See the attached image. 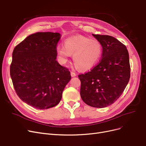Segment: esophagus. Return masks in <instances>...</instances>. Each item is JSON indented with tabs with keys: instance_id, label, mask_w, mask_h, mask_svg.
Returning a JSON list of instances; mask_svg holds the SVG:
<instances>
[{
	"instance_id": "esophagus-1",
	"label": "esophagus",
	"mask_w": 146,
	"mask_h": 146,
	"mask_svg": "<svg viewBox=\"0 0 146 146\" xmlns=\"http://www.w3.org/2000/svg\"><path fill=\"white\" fill-rule=\"evenodd\" d=\"M70 74H71L72 77H74V76H76V73H75L74 72H70Z\"/></svg>"
}]
</instances>
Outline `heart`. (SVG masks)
<instances>
[{
  "instance_id": "b5f03b06",
  "label": "heart",
  "mask_w": 146,
  "mask_h": 146,
  "mask_svg": "<svg viewBox=\"0 0 146 146\" xmlns=\"http://www.w3.org/2000/svg\"><path fill=\"white\" fill-rule=\"evenodd\" d=\"M63 45L56 48L61 63H66L70 55H73L74 64L80 71H88L95 67L101 60L103 52L100 41L83 35L67 38Z\"/></svg>"
}]
</instances>
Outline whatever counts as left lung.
<instances>
[{
  "label": "left lung",
  "mask_w": 146,
  "mask_h": 146,
  "mask_svg": "<svg viewBox=\"0 0 146 146\" xmlns=\"http://www.w3.org/2000/svg\"><path fill=\"white\" fill-rule=\"evenodd\" d=\"M92 35L101 42L103 52L90 72L79 74L80 94L85 104L101 108L113 104L123 93L130 78V64L124 44L112 36Z\"/></svg>",
  "instance_id": "obj_1"
}]
</instances>
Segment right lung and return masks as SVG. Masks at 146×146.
I'll list each match as a JSON object with an SVG mask.
<instances>
[{"label": "right lung", "instance_id": "right-lung-1", "mask_svg": "<svg viewBox=\"0 0 146 146\" xmlns=\"http://www.w3.org/2000/svg\"><path fill=\"white\" fill-rule=\"evenodd\" d=\"M61 35L36 33L15 47L10 74L17 95L38 110L56 106L71 79L68 69L56 60Z\"/></svg>", "mask_w": 146, "mask_h": 146}]
</instances>
